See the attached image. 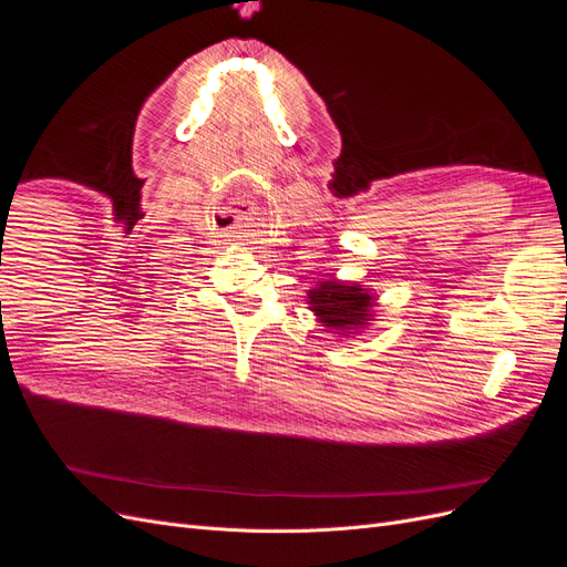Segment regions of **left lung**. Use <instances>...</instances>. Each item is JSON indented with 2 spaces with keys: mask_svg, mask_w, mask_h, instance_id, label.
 <instances>
[{
  "mask_svg": "<svg viewBox=\"0 0 567 567\" xmlns=\"http://www.w3.org/2000/svg\"><path fill=\"white\" fill-rule=\"evenodd\" d=\"M373 296L359 284L346 281H319L317 288L307 290V305L317 315L319 323L329 331H338L340 336H348L354 331H362L371 321V307Z\"/></svg>",
  "mask_w": 567,
  "mask_h": 567,
  "instance_id": "left-lung-1",
  "label": "left lung"
}]
</instances>
